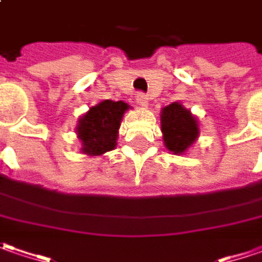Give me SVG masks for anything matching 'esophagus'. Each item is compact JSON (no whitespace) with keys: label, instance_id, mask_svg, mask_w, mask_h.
<instances>
[{"label":"esophagus","instance_id":"1","mask_svg":"<svg viewBox=\"0 0 262 262\" xmlns=\"http://www.w3.org/2000/svg\"><path fill=\"white\" fill-rule=\"evenodd\" d=\"M148 95L145 94V93H142V91H139L138 94H136V101H138V104H140V105H148Z\"/></svg>","mask_w":262,"mask_h":262}]
</instances>
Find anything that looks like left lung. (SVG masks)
Here are the masks:
<instances>
[{
  "instance_id": "1",
  "label": "left lung",
  "mask_w": 262,
  "mask_h": 262,
  "mask_svg": "<svg viewBox=\"0 0 262 262\" xmlns=\"http://www.w3.org/2000/svg\"><path fill=\"white\" fill-rule=\"evenodd\" d=\"M161 127L165 146L174 154L185 152L199 136L197 120L178 103L169 104L162 110Z\"/></svg>"
}]
</instances>
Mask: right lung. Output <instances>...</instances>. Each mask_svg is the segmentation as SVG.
Masks as SVG:
<instances>
[{
    "label": "right lung",
    "mask_w": 262,
    "mask_h": 262,
    "mask_svg": "<svg viewBox=\"0 0 262 262\" xmlns=\"http://www.w3.org/2000/svg\"><path fill=\"white\" fill-rule=\"evenodd\" d=\"M129 105L123 101L105 100L90 108L78 122V138L82 142V152L101 155L116 146L117 130Z\"/></svg>",
    "instance_id": "add662e5"
}]
</instances>
